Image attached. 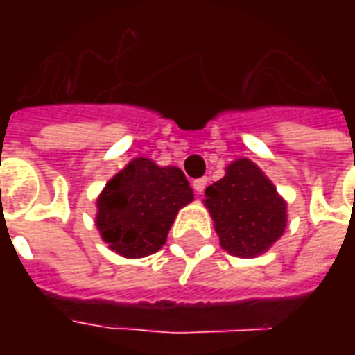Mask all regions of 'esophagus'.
<instances>
[{"label":"esophagus","mask_w":355,"mask_h":355,"mask_svg":"<svg viewBox=\"0 0 355 355\" xmlns=\"http://www.w3.org/2000/svg\"><path fill=\"white\" fill-rule=\"evenodd\" d=\"M206 184H208V178L202 177V178H197V180H193V189L197 191V193H202L206 188Z\"/></svg>","instance_id":"34e87169"}]
</instances>
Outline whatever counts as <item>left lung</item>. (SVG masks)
Segmentation results:
<instances>
[{"label": "left lung", "instance_id": "obj_1", "mask_svg": "<svg viewBox=\"0 0 355 355\" xmlns=\"http://www.w3.org/2000/svg\"><path fill=\"white\" fill-rule=\"evenodd\" d=\"M219 241L234 256L265 252L286 228V202L270 180L247 158L227 167V175L205 191Z\"/></svg>", "mask_w": 355, "mask_h": 355}]
</instances>
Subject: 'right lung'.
I'll return each instance as SVG.
<instances>
[{
	"label": "right lung",
	"instance_id": "obj_1",
	"mask_svg": "<svg viewBox=\"0 0 355 355\" xmlns=\"http://www.w3.org/2000/svg\"><path fill=\"white\" fill-rule=\"evenodd\" d=\"M193 189L178 167L136 158L105 186L96 225L108 247L125 258H144L166 243L178 210Z\"/></svg>",
	"mask_w": 355,
	"mask_h": 355
}]
</instances>
